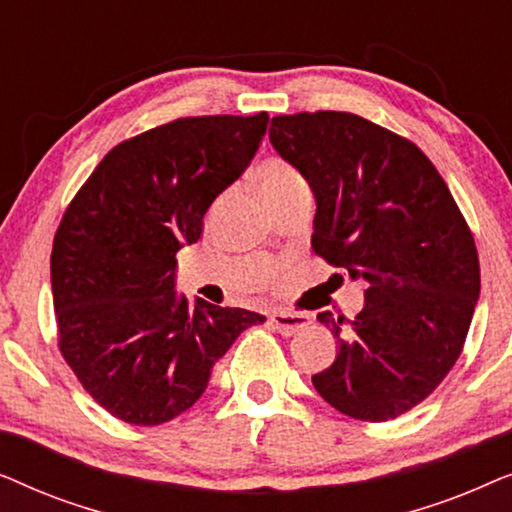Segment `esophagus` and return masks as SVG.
I'll return each instance as SVG.
<instances>
[{
	"label": "esophagus",
	"instance_id": "esophagus-1",
	"mask_svg": "<svg viewBox=\"0 0 512 512\" xmlns=\"http://www.w3.org/2000/svg\"><path fill=\"white\" fill-rule=\"evenodd\" d=\"M270 324L277 328L282 335H293L310 324V317L307 314H298V312H282L275 310L270 314Z\"/></svg>",
	"mask_w": 512,
	"mask_h": 512
}]
</instances>
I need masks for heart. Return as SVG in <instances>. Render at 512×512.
I'll use <instances>...</instances> for the list:
<instances>
[{
	"instance_id": "1",
	"label": "heart",
	"mask_w": 512,
	"mask_h": 512,
	"mask_svg": "<svg viewBox=\"0 0 512 512\" xmlns=\"http://www.w3.org/2000/svg\"><path fill=\"white\" fill-rule=\"evenodd\" d=\"M256 179L268 202L282 198V195L305 186L303 174H300L296 167L284 158H265L263 163L258 165Z\"/></svg>"
}]
</instances>
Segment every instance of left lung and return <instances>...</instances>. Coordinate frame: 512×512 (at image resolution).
Segmentation results:
<instances>
[{"instance_id":"obj_1","label":"left lung","mask_w":512,"mask_h":512,"mask_svg":"<svg viewBox=\"0 0 512 512\" xmlns=\"http://www.w3.org/2000/svg\"><path fill=\"white\" fill-rule=\"evenodd\" d=\"M270 142L312 186V249L366 282L354 319L321 312L338 356L312 375L342 415L387 422L445 380L480 296L471 228L410 139L347 111L275 116Z\"/></svg>"}]
</instances>
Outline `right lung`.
<instances>
[{"mask_svg": "<svg viewBox=\"0 0 512 512\" xmlns=\"http://www.w3.org/2000/svg\"><path fill=\"white\" fill-rule=\"evenodd\" d=\"M268 114L188 116L116 144L62 214L51 286L58 347L121 422L158 426L207 389L214 363L263 314L174 293L184 244L258 151Z\"/></svg>", "mask_w": 512, "mask_h": 512, "instance_id": "1", "label": "right lung"}]
</instances>
